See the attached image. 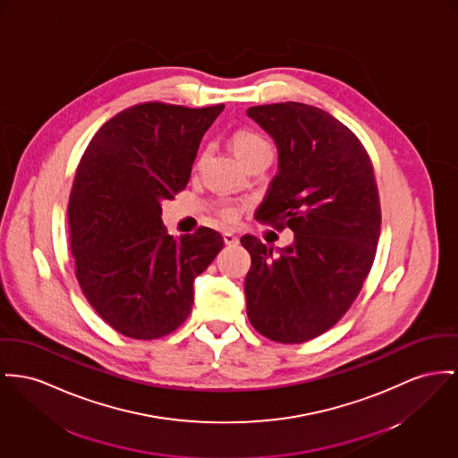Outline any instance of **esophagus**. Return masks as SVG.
Segmentation results:
<instances>
[{"instance_id": "obj_1", "label": "esophagus", "mask_w": 458, "mask_h": 458, "mask_svg": "<svg viewBox=\"0 0 458 458\" xmlns=\"http://www.w3.org/2000/svg\"><path fill=\"white\" fill-rule=\"evenodd\" d=\"M224 242H225V244H229V246H236V244L240 243V238L236 234H233V233H224Z\"/></svg>"}]
</instances>
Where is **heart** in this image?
Masks as SVG:
<instances>
[{"label":"heart","instance_id":"1","mask_svg":"<svg viewBox=\"0 0 458 458\" xmlns=\"http://www.w3.org/2000/svg\"><path fill=\"white\" fill-rule=\"evenodd\" d=\"M231 146H233L236 156H238L243 163L250 161L251 157H255V156H259V154L271 151L269 142H267L264 137H260L259 133H253V131H250V130H240V131H236V133L233 135V139H231ZM220 216L225 218V220H236L238 210H236V207H233V205H224V207L220 208Z\"/></svg>","mask_w":458,"mask_h":458}]
</instances>
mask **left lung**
I'll use <instances>...</instances> for the list:
<instances>
[{"label": "left lung", "mask_w": 458, "mask_h": 458, "mask_svg": "<svg viewBox=\"0 0 458 458\" xmlns=\"http://www.w3.org/2000/svg\"><path fill=\"white\" fill-rule=\"evenodd\" d=\"M246 114L275 139L279 157L255 218L295 234L275 253L242 238L251 257L246 314L260 335L302 344L338 323L373 266L382 222L373 165L360 139L319 107L279 102Z\"/></svg>", "instance_id": "8db88e82"}]
</instances>
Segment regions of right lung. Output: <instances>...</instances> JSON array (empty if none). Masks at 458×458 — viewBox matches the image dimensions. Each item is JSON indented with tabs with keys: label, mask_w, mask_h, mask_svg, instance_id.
Returning <instances> with one entry per match:
<instances>
[{
	"label": "right lung",
	"mask_w": 458,
	"mask_h": 458,
	"mask_svg": "<svg viewBox=\"0 0 458 458\" xmlns=\"http://www.w3.org/2000/svg\"><path fill=\"white\" fill-rule=\"evenodd\" d=\"M222 109L137 104L100 126L78 165L67 207L74 271L98 316L124 336L175 332L191 314L194 279L224 246L214 229L174 240L161 224V201L185 189Z\"/></svg>",
	"instance_id": "add662e5"
}]
</instances>
